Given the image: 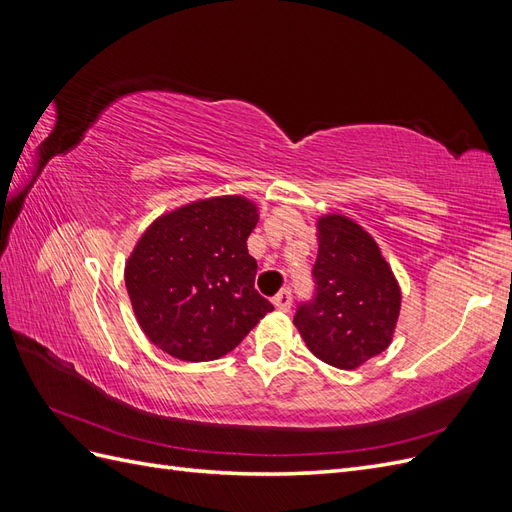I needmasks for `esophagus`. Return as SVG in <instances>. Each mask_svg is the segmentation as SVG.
Instances as JSON below:
<instances>
[{"mask_svg": "<svg viewBox=\"0 0 512 512\" xmlns=\"http://www.w3.org/2000/svg\"><path fill=\"white\" fill-rule=\"evenodd\" d=\"M273 305L280 309V312H288L290 305H292V294L290 290H282L277 297H273Z\"/></svg>", "mask_w": 512, "mask_h": 512, "instance_id": "esophagus-1", "label": "esophagus"}]
</instances>
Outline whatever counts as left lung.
<instances>
[{
  "mask_svg": "<svg viewBox=\"0 0 512 512\" xmlns=\"http://www.w3.org/2000/svg\"><path fill=\"white\" fill-rule=\"evenodd\" d=\"M316 297L294 314L305 346L337 369H356L393 342L401 288L369 232L342 213L316 220Z\"/></svg>",
  "mask_w": 512,
  "mask_h": 512,
  "instance_id": "obj_1",
  "label": "left lung"
}]
</instances>
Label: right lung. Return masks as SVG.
<instances>
[{"instance_id":"obj_1","label":"right lung","mask_w":512,"mask_h":512,"mask_svg":"<svg viewBox=\"0 0 512 512\" xmlns=\"http://www.w3.org/2000/svg\"><path fill=\"white\" fill-rule=\"evenodd\" d=\"M256 222L258 205L235 194L194 200L149 224L123 277L153 346L179 361L220 359L271 312L247 254Z\"/></svg>"}]
</instances>
